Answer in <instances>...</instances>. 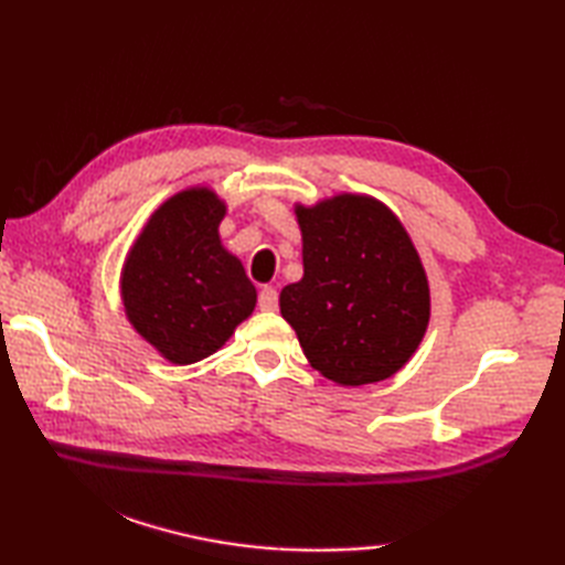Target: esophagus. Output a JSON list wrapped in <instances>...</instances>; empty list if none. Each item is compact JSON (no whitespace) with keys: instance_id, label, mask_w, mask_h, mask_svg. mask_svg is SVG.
Masks as SVG:
<instances>
[{"instance_id":"esophagus-1","label":"esophagus","mask_w":565,"mask_h":565,"mask_svg":"<svg viewBox=\"0 0 565 565\" xmlns=\"http://www.w3.org/2000/svg\"><path fill=\"white\" fill-rule=\"evenodd\" d=\"M257 303H259V310H276V306H279V294H276L271 286H262Z\"/></svg>"}]
</instances>
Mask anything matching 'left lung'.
<instances>
[{
  "label": "left lung",
  "instance_id": "obj_1",
  "mask_svg": "<svg viewBox=\"0 0 565 565\" xmlns=\"http://www.w3.org/2000/svg\"><path fill=\"white\" fill-rule=\"evenodd\" d=\"M303 279L284 286L281 316L310 366L340 386L393 376L423 342L429 286L403 223L381 201L340 194L296 206Z\"/></svg>",
  "mask_w": 565,
  "mask_h": 565
}]
</instances>
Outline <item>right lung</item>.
Instances as JSON below:
<instances>
[{"label": "right lung", "mask_w": 565, "mask_h": 565, "mask_svg": "<svg viewBox=\"0 0 565 565\" xmlns=\"http://www.w3.org/2000/svg\"><path fill=\"white\" fill-rule=\"evenodd\" d=\"M223 215L211 189L179 191L150 215L124 264L128 320L179 366L221 350L257 303L243 264L221 245Z\"/></svg>", "instance_id": "right-lung-1"}]
</instances>
